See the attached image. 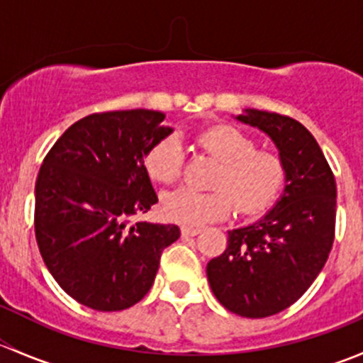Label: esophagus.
Segmentation results:
<instances>
[{
	"label": "esophagus",
	"mask_w": 363,
	"mask_h": 363,
	"mask_svg": "<svg viewBox=\"0 0 363 363\" xmlns=\"http://www.w3.org/2000/svg\"><path fill=\"white\" fill-rule=\"evenodd\" d=\"M200 233V228H191V226H182L181 235L182 237H195Z\"/></svg>",
	"instance_id": "1"
}]
</instances>
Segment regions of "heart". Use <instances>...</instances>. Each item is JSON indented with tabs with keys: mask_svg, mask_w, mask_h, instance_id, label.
Listing matches in <instances>:
<instances>
[{
	"mask_svg": "<svg viewBox=\"0 0 363 363\" xmlns=\"http://www.w3.org/2000/svg\"><path fill=\"white\" fill-rule=\"evenodd\" d=\"M199 142L221 160L214 179L218 189L199 191L181 186L167 191L161 202L164 218L184 226H203L225 219L235 208L259 214L274 203L284 184V164L279 156L256 151L255 140L232 124H218L200 133ZM152 181L172 182L184 167V149L175 137L156 142L144 160Z\"/></svg>",
	"mask_w": 363,
	"mask_h": 363,
	"instance_id": "b5f03b06",
	"label": "heart"
}]
</instances>
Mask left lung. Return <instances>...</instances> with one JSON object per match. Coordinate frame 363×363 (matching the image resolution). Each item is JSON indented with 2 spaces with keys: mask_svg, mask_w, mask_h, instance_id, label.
Wrapping results in <instances>:
<instances>
[{
  "mask_svg": "<svg viewBox=\"0 0 363 363\" xmlns=\"http://www.w3.org/2000/svg\"><path fill=\"white\" fill-rule=\"evenodd\" d=\"M233 117L274 142L284 188L258 221L230 230L225 252L207 263V279L228 311L267 318L295 303L327 263L337 189L320 145L298 121L256 108Z\"/></svg>",
  "mask_w": 363,
  "mask_h": 363,
  "instance_id": "8db88e82",
  "label": "left lung"
}]
</instances>
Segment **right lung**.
Returning <instances> with one entry per match:
<instances>
[{"instance_id": "add662e5", "label": "right lung", "mask_w": 363, "mask_h": 363, "mask_svg": "<svg viewBox=\"0 0 363 363\" xmlns=\"http://www.w3.org/2000/svg\"><path fill=\"white\" fill-rule=\"evenodd\" d=\"M158 111H116L77 121L43 160L35 186V233L61 288L94 311H123L155 283L175 225L130 219L158 196L145 152L172 133Z\"/></svg>"}]
</instances>
